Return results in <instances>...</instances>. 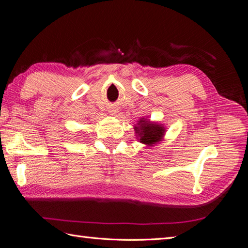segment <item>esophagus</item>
<instances>
[{"label": "esophagus", "mask_w": 248, "mask_h": 248, "mask_svg": "<svg viewBox=\"0 0 248 248\" xmlns=\"http://www.w3.org/2000/svg\"><path fill=\"white\" fill-rule=\"evenodd\" d=\"M108 111H109V114H110V115L115 116L116 114L118 113V109H117V108H110L108 109Z\"/></svg>", "instance_id": "obj_1"}]
</instances>
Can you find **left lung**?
I'll use <instances>...</instances> for the list:
<instances>
[{"mask_svg":"<svg viewBox=\"0 0 248 248\" xmlns=\"http://www.w3.org/2000/svg\"><path fill=\"white\" fill-rule=\"evenodd\" d=\"M137 124L138 125H134V131L140 143L146 145L147 147H153L163 140L166 128L162 124L150 121L147 117H142Z\"/></svg>","mask_w":248,"mask_h":248,"instance_id":"left-lung-1","label":"left lung"}]
</instances>
